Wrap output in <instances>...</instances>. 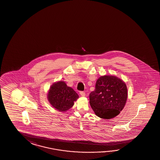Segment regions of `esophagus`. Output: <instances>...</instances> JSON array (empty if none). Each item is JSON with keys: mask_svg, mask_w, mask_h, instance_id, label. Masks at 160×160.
<instances>
[{"mask_svg": "<svg viewBox=\"0 0 160 160\" xmlns=\"http://www.w3.org/2000/svg\"><path fill=\"white\" fill-rule=\"evenodd\" d=\"M79 94H81V96H85V93L84 92H82V91H81V92H79Z\"/></svg>", "mask_w": 160, "mask_h": 160, "instance_id": "esophagus-1", "label": "esophagus"}]
</instances>
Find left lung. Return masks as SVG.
<instances>
[{
  "label": "left lung",
  "mask_w": 160,
  "mask_h": 160,
  "mask_svg": "<svg viewBox=\"0 0 160 160\" xmlns=\"http://www.w3.org/2000/svg\"><path fill=\"white\" fill-rule=\"evenodd\" d=\"M125 82L114 75L101 76L97 80L95 90L90 93L93 111L102 119H112L122 111L127 99Z\"/></svg>",
  "instance_id": "1"
}]
</instances>
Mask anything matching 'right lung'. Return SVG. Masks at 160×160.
<instances>
[{"instance_id":"obj_1","label":"right lung","mask_w":160,"mask_h":160,"mask_svg":"<svg viewBox=\"0 0 160 160\" xmlns=\"http://www.w3.org/2000/svg\"><path fill=\"white\" fill-rule=\"evenodd\" d=\"M78 98V94L73 89L67 86L65 82L61 81L54 83L48 93L49 103L60 112L67 111L70 109Z\"/></svg>"}]
</instances>
